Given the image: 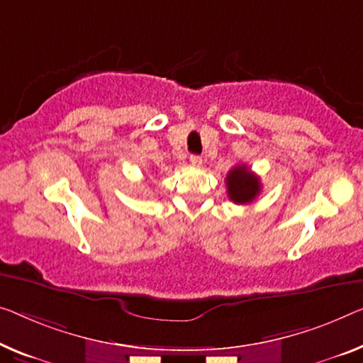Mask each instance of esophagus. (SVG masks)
<instances>
[{
    "mask_svg": "<svg viewBox=\"0 0 363 363\" xmlns=\"http://www.w3.org/2000/svg\"><path fill=\"white\" fill-rule=\"evenodd\" d=\"M191 164L192 166H200V164H202V158H200L199 155H192L191 156Z\"/></svg>",
    "mask_w": 363,
    "mask_h": 363,
    "instance_id": "esophagus-1",
    "label": "esophagus"
}]
</instances>
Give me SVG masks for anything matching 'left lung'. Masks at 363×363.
<instances>
[{
  "instance_id": "obj_1",
  "label": "left lung",
  "mask_w": 363,
  "mask_h": 363,
  "mask_svg": "<svg viewBox=\"0 0 363 363\" xmlns=\"http://www.w3.org/2000/svg\"><path fill=\"white\" fill-rule=\"evenodd\" d=\"M228 197L238 205L251 203L261 194V181L246 164L235 166L226 176Z\"/></svg>"
}]
</instances>
